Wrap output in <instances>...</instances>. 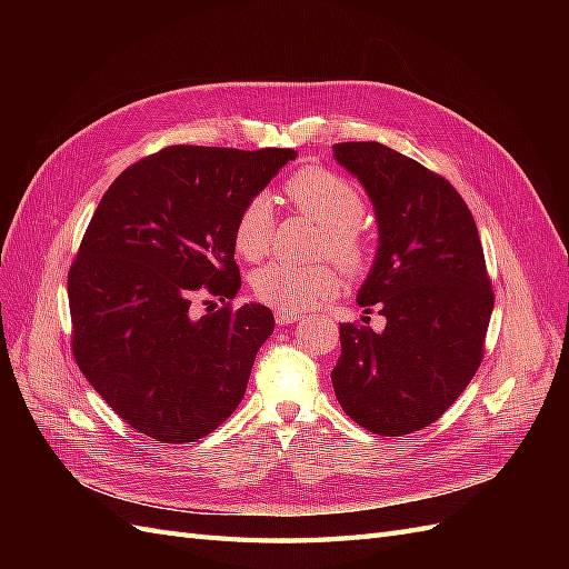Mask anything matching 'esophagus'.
<instances>
[{"label": "esophagus", "instance_id": "obj_1", "mask_svg": "<svg viewBox=\"0 0 569 569\" xmlns=\"http://www.w3.org/2000/svg\"><path fill=\"white\" fill-rule=\"evenodd\" d=\"M297 320H301V313H297V311H278V313H274V322H278L280 327L291 325V322H297Z\"/></svg>", "mask_w": 569, "mask_h": 569}]
</instances>
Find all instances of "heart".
I'll use <instances>...</instances> for the list:
<instances>
[{
  "label": "heart",
  "instance_id": "1",
  "mask_svg": "<svg viewBox=\"0 0 569 569\" xmlns=\"http://www.w3.org/2000/svg\"><path fill=\"white\" fill-rule=\"evenodd\" d=\"M287 201L297 211L322 226L320 251L332 253L341 268L351 272L368 263L370 244L358 222L366 216V197L360 189L332 170L311 166L299 170L284 184ZM272 206L266 194L251 197L239 211L232 230L234 251L247 261H261L270 249ZM251 291L278 311H306L339 291V272L332 263L272 261L251 274Z\"/></svg>",
  "mask_w": 569,
  "mask_h": 569
}]
</instances>
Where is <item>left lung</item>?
<instances>
[{
    "mask_svg": "<svg viewBox=\"0 0 569 569\" xmlns=\"http://www.w3.org/2000/svg\"><path fill=\"white\" fill-rule=\"evenodd\" d=\"M335 159L375 206L380 244L358 291L382 332L339 325L332 370L347 416L380 437L439 420L485 356L493 291L479 232L456 187L380 142L335 144Z\"/></svg>",
    "mask_w": 569,
    "mask_h": 569,
    "instance_id": "8db88e82",
    "label": "left lung"
}]
</instances>
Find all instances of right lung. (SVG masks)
<instances>
[{"label": "right lung", "mask_w": 569, "mask_h": 569, "mask_svg": "<svg viewBox=\"0 0 569 569\" xmlns=\"http://www.w3.org/2000/svg\"><path fill=\"white\" fill-rule=\"evenodd\" d=\"M295 149L166 147L101 197L68 272L76 363L116 416L161 443L211 435L272 335L261 303L194 318L199 291L242 287L232 230Z\"/></svg>", "instance_id": "add662e5"}]
</instances>
